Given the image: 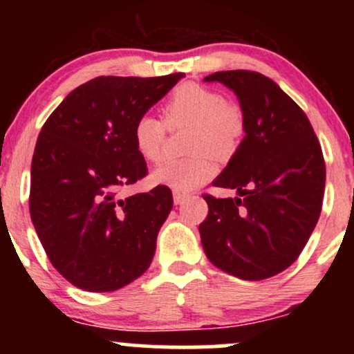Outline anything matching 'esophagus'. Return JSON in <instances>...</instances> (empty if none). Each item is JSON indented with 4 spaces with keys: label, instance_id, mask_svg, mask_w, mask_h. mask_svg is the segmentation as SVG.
Returning a JSON list of instances; mask_svg holds the SVG:
<instances>
[{
    "label": "esophagus",
    "instance_id": "esophagus-1",
    "mask_svg": "<svg viewBox=\"0 0 354 354\" xmlns=\"http://www.w3.org/2000/svg\"><path fill=\"white\" fill-rule=\"evenodd\" d=\"M173 200H174V203H176V205H183V203L189 200V194L180 193V191H174V193H173Z\"/></svg>",
    "mask_w": 354,
    "mask_h": 354
}]
</instances>
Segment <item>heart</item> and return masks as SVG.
<instances>
[{
	"label": "heart",
	"instance_id": "b5f03b06",
	"mask_svg": "<svg viewBox=\"0 0 354 354\" xmlns=\"http://www.w3.org/2000/svg\"><path fill=\"white\" fill-rule=\"evenodd\" d=\"M165 123L143 115L133 126V145L148 163H160L165 156L168 129L189 128L186 151L191 156L166 161L151 174L154 185L189 193L205 185L216 173L218 160L234 156L246 136V116L234 101L225 100L216 89L200 83H183L171 93L163 106Z\"/></svg>",
	"mask_w": 354,
	"mask_h": 354
}]
</instances>
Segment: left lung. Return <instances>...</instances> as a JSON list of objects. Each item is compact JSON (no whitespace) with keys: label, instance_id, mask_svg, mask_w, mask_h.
<instances>
[{"label":"left lung","instance_id":"obj_1","mask_svg":"<svg viewBox=\"0 0 354 354\" xmlns=\"http://www.w3.org/2000/svg\"><path fill=\"white\" fill-rule=\"evenodd\" d=\"M205 81L233 89L246 136L213 186L239 198L203 194V250L214 266L246 281L271 278L301 254L318 223L326 166L304 111L273 80L256 71H218Z\"/></svg>","mask_w":354,"mask_h":354}]
</instances>
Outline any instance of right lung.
<instances>
[{
	"label": "right lung",
	"mask_w": 354,
	"mask_h": 354,
	"mask_svg": "<svg viewBox=\"0 0 354 354\" xmlns=\"http://www.w3.org/2000/svg\"><path fill=\"white\" fill-rule=\"evenodd\" d=\"M183 76H98L73 89L39 131L31 221L51 265L80 290L116 291L151 265L171 189L116 193L148 173L133 145L136 120Z\"/></svg>",
	"instance_id": "obj_1"
}]
</instances>
